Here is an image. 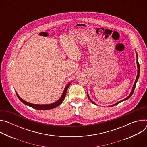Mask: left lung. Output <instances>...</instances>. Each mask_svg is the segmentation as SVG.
<instances>
[{"label": "left lung", "mask_w": 147, "mask_h": 147, "mask_svg": "<svg viewBox=\"0 0 147 147\" xmlns=\"http://www.w3.org/2000/svg\"><path fill=\"white\" fill-rule=\"evenodd\" d=\"M137 67H138V73H137V78H136V81H135V82H134V86H133V90H132V91H131V94H130V95L128 96V97H127L125 99H123V100H121V101H120V102H119L118 103H115V104H114V105H112V106H110V107H113V106H115V105H117L118 103H120V102H121L122 101H123V100H127V99H128L130 97H131V96L133 95V92H134V89H135V87H136V83H137V80H138V78H139V76H140V65H139V63H138V59H137ZM88 98H89V99H90V100L92 103H94V104H95V105H96L93 101H92V100L89 98V96H88Z\"/></svg>", "instance_id": "1"}]
</instances>
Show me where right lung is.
<instances>
[{
	"instance_id": "1",
	"label": "right lung",
	"mask_w": 147,
	"mask_h": 147,
	"mask_svg": "<svg viewBox=\"0 0 147 147\" xmlns=\"http://www.w3.org/2000/svg\"><path fill=\"white\" fill-rule=\"evenodd\" d=\"M70 83L68 84L67 86L65 87V89L63 91V94H62V96H61V98L57 101H56L55 103L49 104V105H36V104L31 103L27 102L24 100L23 99H22L18 96V95L17 93H16V94H17V96L18 98L20 100V101H22L23 103L27 105H28V106H29V107H31L34 109H37V110H49V109H53V108H55L57 107V106H59V105H60L63 102V101L64 100V99L66 97V92H67V89H68L69 87L70 86Z\"/></svg>"
}]
</instances>
